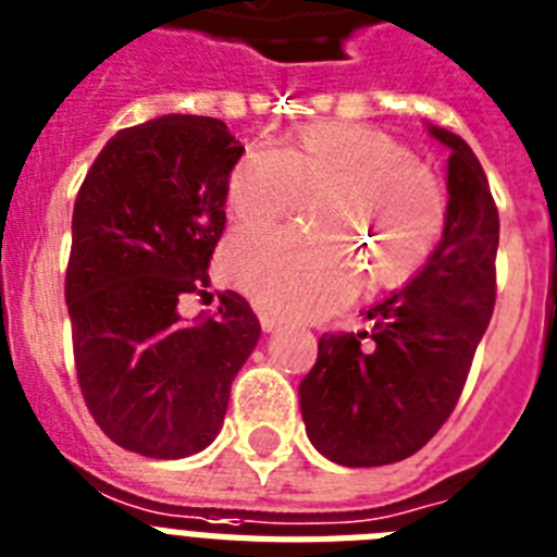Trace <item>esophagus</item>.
I'll use <instances>...</instances> for the list:
<instances>
[{
  "label": "esophagus",
  "instance_id": "obj_1",
  "mask_svg": "<svg viewBox=\"0 0 557 557\" xmlns=\"http://www.w3.org/2000/svg\"><path fill=\"white\" fill-rule=\"evenodd\" d=\"M257 314H260V325H263V332H277L280 325H283V320H280L277 314H271V311L260 309Z\"/></svg>",
  "mask_w": 557,
  "mask_h": 557
}]
</instances>
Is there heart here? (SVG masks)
Returning <instances> with one entry per match:
<instances>
[{"instance_id":"1","label":"heart","mask_w":557,"mask_h":557,"mask_svg":"<svg viewBox=\"0 0 557 557\" xmlns=\"http://www.w3.org/2000/svg\"><path fill=\"white\" fill-rule=\"evenodd\" d=\"M311 200L314 228L248 232L225 248V277L286 318L337 309L360 286H400L435 251L446 188L386 131L314 122L283 148L234 162L225 202L239 228H265Z\"/></svg>"}]
</instances>
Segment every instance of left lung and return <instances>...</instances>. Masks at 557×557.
Masks as SVG:
<instances>
[{"mask_svg": "<svg viewBox=\"0 0 557 557\" xmlns=\"http://www.w3.org/2000/svg\"><path fill=\"white\" fill-rule=\"evenodd\" d=\"M449 148L446 228L409 286L366 311L369 332H329L300 383L311 443L341 467H386L423 449L458 406L495 309L498 206L472 148Z\"/></svg>", "mask_w": 557, "mask_h": 557, "instance_id": "1", "label": "left lung"}]
</instances>
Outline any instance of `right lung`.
I'll use <instances>...</instances> for the list:
<instances>
[{"label":"right lung","mask_w":557,"mask_h":557,"mask_svg":"<svg viewBox=\"0 0 557 557\" xmlns=\"http://www.w3.org/2000/svg\"><path fill=\"white\" fill-rule=\"evenodd\" d=\"M239 157L214 116H157L108 139L76 194L65 271L76 381L97 426L146 458L214 441L234 374L260 341L237 292L197 323L176 309L206 294Z\"/></svg>","instance_id":"add662e5"}]
</instances>
